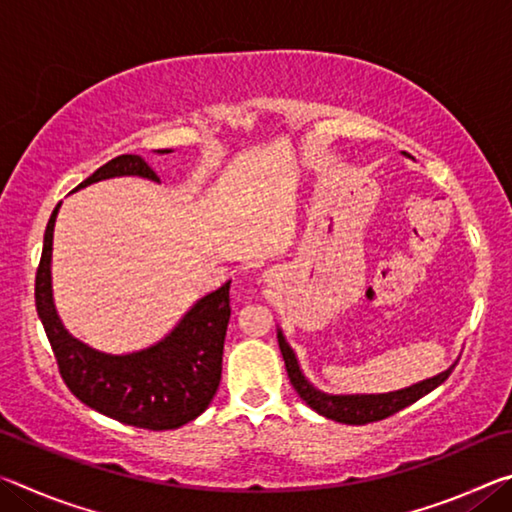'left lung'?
Masks as SVG:
<instances>
[{"label": "left lung", "instance_id": "left-lung-1", "mask_svg": "<svg viewBox=\"0 0 512 512\" xmlns=\"http://www.w3.org/2000/svg\"><path fill=\"white\" fill-rule=\"evenodd\" d=\"M277 343H280L284 366H287L291 386L296 388V393L302 397V402H307L311 409L320 415H325V418L343 422V424H368V422L384 420V418H388V415L406 409L409 404L418 402L420 397L431 393L433 388L443 384V381L452 375V370H454V366H452L445 372H440V375H436V377L424 379V381H420V384H413V386L402 388V391H395V393L327 395L311 386L307 377L302 375L296 354H293V350L289 348V343L282 336V332H277Z\"/></svg>", "mask_w": 512, "mask_h": 512}]
</instances>
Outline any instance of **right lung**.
I'll return each mask as SVG.
<instances>
[{
    "mask_svg": "<svg viewBox=\"0 0 512 512\" xmlns=\"http://www.w3.org/2000/svg\"><path fill=\"white\" fill-rule=\"evenodd\" d=\"M158 153H171L169 149ZM117 176L160 183L140 155H117L76 187ZM58 207L45 230L36 273V309L54 350L60 377L90 409L131 427L167 431L198 418L219 388L223 341L230 320V282L207 293L183 320L151 348L133 354H106L74 339L60 323L51 296V244Z\"/></svg>",
    "mask_w": 512,
    "mask_h": 512,
    "instance_id": "add662e5",
    "label": "right lung"
}]
</instances>
